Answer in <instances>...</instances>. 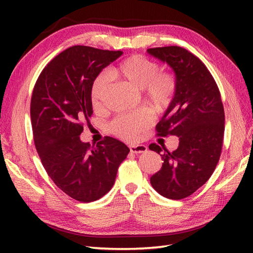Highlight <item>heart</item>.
Returning <instances> with one entry per match:
<instances>
[{
	"instance_id": "heart-1",
	"label": "heart",
	"mask_w": 253,
	"mask_h": 253,
	"mask_svg": "<svg viewBox=\"0 0 253 253\" xmlns=\"http://www.w3.org/2000/svg\"><path fill=\"white\" fill-rule=\"evenodd\" d=\"M117 135H122L124 137H131L137 132V128L133 125L132 117H124L117 122L114 127Z\"/></svg>"
}]
</instances>
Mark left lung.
<instances>
[{
  "label": "left lung",
  "instance_id": "1",
  "mask_svg": "<svg viewBox=\"0 0 253 253\" xmlns=\"http://www.w3.org/2000/svg\"><path fill=\"white\" fill-rule=\"evenodd\" d=\"M122 51L74 45L56 55L38 77L31 95L34 141L47 175L80 202L99 200L111 190L129 149L112 137L80 140L83 121L92 116L91 90L102 69Z\"/></svg>",
  "mask_w": 253,
  "mask_h": 253
}]
</instances>
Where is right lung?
Segmentation results:
<instances>
[{
  "label": "right lung",
  "mask_w": 253,
  "mask_h": 253,
  "mask_svg": "<svg viewBox=\"0 0 253 253\" xmlns=\"http://www.w3.org/2000/svg\"><path fill=\"white\" fill-rule=\"evenodd\" d=\"M147 52L175 72L174 96L157 127L161 137H178L173 150L164 148L162 168L150 181L160 195L179 200L206 184L221 157L225 129L221 93L206 65L184 47Z\"/></svg>",
  "instance_id": "obj_1"
}]
</instances>
